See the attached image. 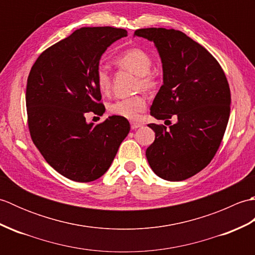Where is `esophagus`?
<instances>
[{
  "instance_id": "34e87169",
  "label": "esophagus",
  "mask_w": 255,
  "mask_h": 255,
  "mask_svg": "<svg viewBox=\"0 0 255 255\" xmlns=\"http://www.w3.org/2000/svg\"><path fill=\"white\" fill-rule=\"evenodd\" d=\"M130 126H131V129H133V130H134V129L141 127L142 124H140V123H131Z\"/></svg>"
}]
</instances>
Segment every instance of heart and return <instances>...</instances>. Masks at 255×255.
I'll use <instances>...</instances> for the list:
<instances>
[{
  "mask_svg": "<svg viewBox=\"0 0 255 255\" xmlns=\"http://www.w3.org/2000/svg\"><path fill=\"white\" fill-rule=\"evenodd\" d=\"M115 64L121 69L128 70V71L136 74L139 78V85L143 90L153 89L155 84L154 77L151 74L150 70L152 67V58L147 51L140 48H132L123 52L121 56L115 59ZM96 83L103 93H108L112 86L111 74L104 67H100L96 71ZM147 106L145 99L141 95H136L131 97H125L113 102L110 105V112L125 117L127 119H137Z\"/></svg>",
  "mask_w": 255,
  "mask_h": 255,
  "instance_id": "b5f03b06",
  "label": "heart"
}]
</instances>
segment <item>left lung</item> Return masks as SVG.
<instances>
[{
    "label": "left lung",
    "mask_w": 255,
    "mask_h": 255,
    "mask_svg": "<svg viewBox=\"0 0 255 255\" xmlns=\"http://www.w3.org/2000/svg\"><path fill=\"white\" fill-rule=\"evenodd\" d=\"M133 36L154 42L163 69V85L150 115L169 121L149 124L154 142L145 151L151 169L166 181H183L207 166L217 152L230 115V89L217 60L184 32L142 28Z\"/></svg>",
    "instance_id": "obj_1"
}]
</instances>
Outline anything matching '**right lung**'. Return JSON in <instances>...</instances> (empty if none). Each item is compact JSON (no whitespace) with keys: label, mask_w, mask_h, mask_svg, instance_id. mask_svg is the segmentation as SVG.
<instances>
[{"label":"right lung","mask_w":255,"mask_h":255,"mask_svg":"<svg viewBox=\"0 0 255 255\" xmlns=\"http://www.w3.org/2000/svg\"><path fill=\"white\" fill-rule=\"evenodd\" d=\"M128 36L114 27H83L38 57L27 79L26 107L35 145L58 173L75 182L104 175L127 137L125 117L86 122V113L103 115L96 71L103 53Z\"/></svg>","instance_id":"right-lung-1"}]
</instances>
